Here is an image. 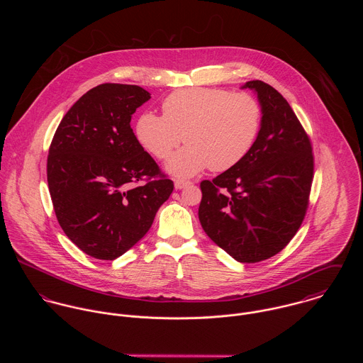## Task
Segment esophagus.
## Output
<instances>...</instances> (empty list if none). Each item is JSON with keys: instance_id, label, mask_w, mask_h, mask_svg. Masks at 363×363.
Listing matches in <instances>:
<instances>
[{"instance_id": "1", "label": "esophagus", "mask_w": 363, "mask_h": 363, "mask_svg": "<svg viewBox=\"0 0 363 363\" xmlns=\"http://www.w3.org/2000/svg\"><path fill=\"white\" fill-rule=\"evenodd\" d=\"M191 183L189 182V180H182V179H179V180H174V189L176 190H182V189H184V187H187V186H190Z\"/></svg>"}]
</instances>
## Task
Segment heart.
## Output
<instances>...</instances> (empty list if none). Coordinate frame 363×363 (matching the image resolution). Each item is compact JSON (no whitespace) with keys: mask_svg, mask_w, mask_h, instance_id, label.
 Listing matches in <instances>:
<instances>
[{"mask_svg":"<svg viewBox=\"0 0 363 363\" xmlns=\"http://www.w3.org/2000/svg\"><path fill=\"white\" fill-rule=\"evenodd\" d=\"M163 116L145 111L135 124V137L147 152L167 159L183 143L166 170L176 177L194 176L209 166L213 172L235 167L255 145L261 127V106L249 94L220 88H186L170 94Z\"/></svg>","mask_w":363,"mask_h":363,"instance_id":"obj_1","label":"heart"}]
</instances>
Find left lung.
<instances>
[{"label": "left lung", "instance_id": "1", "mask_svg": "<svg viewBox=\"0 0 363 363\" xmlns=\"http://www.w3.org/2000/svg\"><path fill=\"white\" fill-rule=\"evenodd\" d=\"M261 106L259 135L235 167L201 182L199 218L208 238L239 262L279 253L301 228L311 194V141L284 96L249 81Z\"/></svg>", "mask_w": 363, "mask_h": 363}]
</instances>
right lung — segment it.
Returning a JSON list of instances; mask_svg holds the SVG:
<instances>
[{
	"instance_id": "obj_1",
	"label": "right lung",
	"mask_w": 363,
	"mask_h": 363,
	"mask_svg": "<svg viewBox=\"0 0 363 363\" xmlns=\"http://www.w3.org/2000/svg\"><path fill=\"white\" fill-rule=\"evenodd\" d=\"M151 99L137 85L102 84L62 117L48 157L52 207L68 239L88 256L114 259L150 230L173 191L130 125ZM144 177L149 183L131 189Z\"/></svg>"
}]
</instances>
